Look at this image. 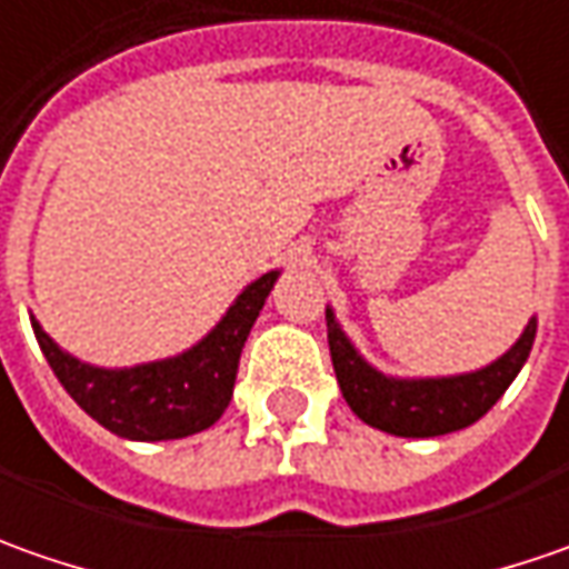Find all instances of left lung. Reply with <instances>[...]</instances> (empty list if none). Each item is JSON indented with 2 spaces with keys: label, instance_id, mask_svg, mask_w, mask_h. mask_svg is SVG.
<instances>
[{
  "label": "left lung",
  "instance_id": "1",
  "mask_svg": "<svg viewBox=\"0 0 569 569\" xmlns=\"http://www.w3.org/2000/svg\"><path fill=\"white\" fill-rule=\"evenodd\" d=\"M536 329L538 322L529 319L526 332L513 348L475 373L440 377V380H396L363 361L348 336L341 332L336 313L326 310L329 355L345 402L351 405V411L363 425L396 437H440L485 418L522 370L536 341Z\"/></svg>",
  "mask_w": 569,
  "mask_h": 569
}]
</instances>
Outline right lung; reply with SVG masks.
I'll use <instances>...</instances> for the list:
<instances>
[{
    "label": "right lung",
    "mask_w": 569,
    "mask_h": 569,
    "mask_svg": "<svg viewBox=\"0 0 569 569\" xmlns=\"http://www.w3.org/2000/svg\"><path fill=\"white\" fill-rule=\"evenodd\" d=\"M278 272L256 278L224 319L189 351L167 361L103 370L81 363L31 317L33 336L62 389L98 425L126 440H180L211 427L228 408L237 363Z\"/></svg>",
    "instance_id": "1"
}]
</instances>
